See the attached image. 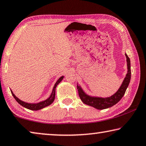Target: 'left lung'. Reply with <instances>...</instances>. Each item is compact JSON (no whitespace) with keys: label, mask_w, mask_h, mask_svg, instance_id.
<instances>
[{"label":"left lung","mask_w":146,"mask_h":146,"mask_svg":"<svg viewBox=\"0 0 146 146\" xmlns=\"http://www.w3.org/2000/svg\"><path fill=\"white\" fill-rule=\"evenodd\" d=\"M126 58H127V73L126 74L125 78H124L122 84L120 86L115 94H114L111 97L107 98H100V97H92L85 94L83 89L81 88L80 86L77 85V89L78 91L79 96H80V99L85 104L88 106L94 107V108L100 110L105 109L109 108L112 106L116 104L122 98L123 95L125 94L126 89L129 84L131 76V63L129 57L126 54H125Z\"/></svg>","instance_id":"8db88e82"}]
</instances>
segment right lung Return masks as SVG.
Returning <instances> with one entry per match:
<instances>
[{
    "label": "right lung",
    "mask_w": 146,
    "mask_h": 146,
    "mask_svg": "<svg viewBox=\"0 0 146 146\" xmlns=\"http://www.w3.org/2000/svg\"><path fill=\"white\" fill-rule=\"evenodd\" d=\"M63 78H64V76H61V77L59 78L58 79V80L57 81L56 84L54 85V87L53 88V90H52V92L50 95V96L48 98L46 99V100H44V101L39 102V103H37V104H28V103L21 101V100H19L18 98H17L15 96V95L13 94L12 91H11V94H12L13 96L14 97V98L15 99L16 101L19 104L21 105V106H22L23 107H25V108L28 109L32 110V111H37V110L41 109L42 108H44V107L48 106H50V105L52 104V102L54 101L55 96H56V88L57 86V85H58L59 83L61 82L62 80L63 79Z\"/></svg>",
    "instance_id": "obj_1"
}]
</instances>
